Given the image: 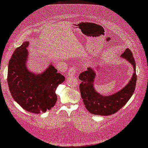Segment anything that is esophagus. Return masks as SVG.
Segmentation results:
<instances>
[{
	"label": "esophagus",
	"mask_w": 148,
	"mask_h": 148,
	"mask_svg": "<svg viewBox=\"0 0 148 148\" xmlns=\"http://www.w3.org/2000/svg\"><path fill=\"white\" fill-rule=\"evenodd\" d=\"M76 69L75 67H70L68 72V75L70 76H74L76 73Z\"/></svg>",
	"instance_id": "1"
}]
</instances>
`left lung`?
Instances as JSON below:
<instances>
[{
	"instance_id": "1",
	"label": "left lung",
	"mask_w": 148,
	"mask_h": 148,
	"mask_svg": "<svg viewBox=\"0 0 148 148\" xmlns=\"http://www.w3.org/2000/svg\"><path fill=\"white\" fill-rule=\"evenodd\" d=\"M121 57L128 61L134 68V73L131 79L121 90L109 96L99 94L95 90L94 81L96 73L93 68L88 67L82 72L79 79L82 81L79 84L81 97L87 110L91 114L100 116H109L117 112L130 100L136 88L137 75L136 61L132 53L127 48L121 55ZM97 67L96 70L99 71Z\"/></svg>"
}]
</instances>
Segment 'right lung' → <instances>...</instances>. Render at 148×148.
I'll list each match as a JSON object with an SVG mask.
<instances>
[{"label":"right lung","instance_id":"add662e5","mask_svg":"<svg viewBox=\"0 0 148 148\" xmlns=\"http://www.w3.org/2000/svg\"><path fill=\"white\" fill-rule=\"evenodd\" d=\"M29 41H25L10 60L7 81L14 100L24 110L36 114L51 110L57 101L56 89L65 81L51 64L43 72L36 73L27 67Z\"/></svg>","mask_w":148,"mask_h":148}]
</instances>
